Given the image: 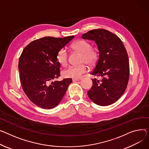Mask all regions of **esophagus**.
<instances>
[{"instance_id": "obj_1", "label": "esophagus", "mask_w": 149, "mask_h": 149, "mask_svg": "<svg viewBox=\"0 0 149 149\" xmlns=\"http://www.w3.org/2000/svg\"><path fill=\"white\" fill-rule=\"evenodd\" d=\"M81 78H72V81H80Z\"/></svg>"}]
</instances>
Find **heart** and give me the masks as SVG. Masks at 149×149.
Segmentation results:
<instances>
[{"mask_svg":"<svg viewBox=\"0 0 149 149\" xmlns=\"http://www.w3.org/2000/svg\"><path fill=\"white\" fill-rule=\"evenodd\" d=\"M71 48L74 51L82 54L81 62L86 63L89 66L94 65L98 59V53L96 49L92 48L91 44L85 40H79L72 44ZM57 62L63 66H66L68 63V53L65 48L59 50L56 56ZM88 70L86 64L69 66L64 71L66 77L79 78Z\"/></svg>","mask_w":149,"mask_h":149,"instance_id":"1","label":"heart"}]
</instances>
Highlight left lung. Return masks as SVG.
Wrapping results in <instances>:
<instances>
[{"label":"left lung","instance_id":"left-lung-1","mask_svg":"<svg viewBox=\"0 0 149 149\" xmlns=\"http://www.w3.org/2000/svg\"><path fill=\"white\" fill-rule=\"evenodd\" d=\"M82 38L95 41L99 58L91 74L93 85L87 92L96 104L107 106L116 102L124 93L130 77V63L126 49L121 39L105 29H97L82 35Z\"/></svg>","mask_w":149,"mask_h":149}]
</instances>
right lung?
Returning a JSON list of instances; mask_svg holds the SVG:
<instances>
[{
	"label": "right lung",
	"instance_id": "obj_1",
	"mask_svg": "<svg viewBox=\"0 0 149 149\" xmlns=\"http://www.w3.org/2000/svg\"><path fill=\"white\" fill-rule=\"evenodd\" d=\"M74 38L46 36L33 41L23 49L18 62L19 79L25 94L36 105L51 109L62 100L72 79L54 80L61 76L56 56Z\"/></svg>",
	"mask_w": 149,
	"mask_h": 149
}]
</instances>
